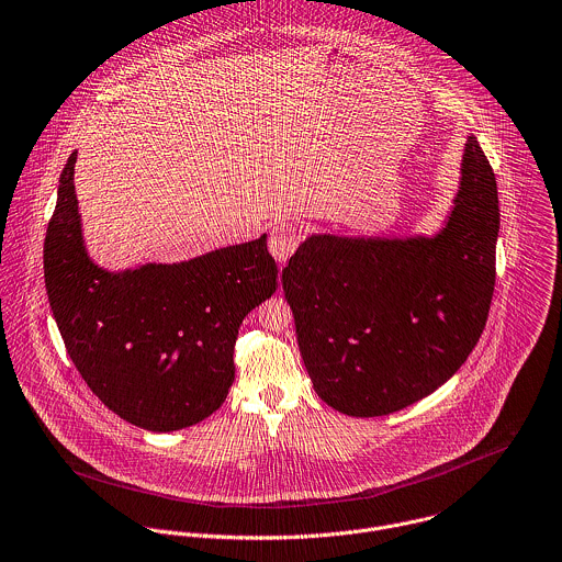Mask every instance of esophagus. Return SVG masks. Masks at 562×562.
I'll return each instance as SVG.
<instances>
[{"label":"esophagus","instance_id":"34e87169","mask_svg":"<svg viewBox=\"0 0 562 562\" xmlns=\"http://www.w3.org/2000/svg\"><path fill=\"white\" fill-rule=\"evenodd\" d=\"M300 245V232L295 223H280L271 229L269 251L278 262H286Z\"/></svg>","mask_w":562,"mask_h":562}]
</instances>
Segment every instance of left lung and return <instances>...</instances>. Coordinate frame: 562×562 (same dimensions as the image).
<instances>
[{
	"label": "left lung",
	"mask_w": 562,
	"mask_h": 562,
	"mask_svg": "<svg viewBox=\"0 0 562 562\" xmlns=\"http://www.w3.org/2000/svg\"><path fill=\"white\" fill-rule=\"evenodd\" d=\"M497 236V181L475 135L436 234H311L282 269V289L317 396L374 418L445 385L486 326Z\"/></svg>",
	"instance_id": "8db88e82"
}]
</instances>
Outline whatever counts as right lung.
<instances>
[{
    "instance_id": "right-lung-1",
    "label": "right lung",
    "mask_w": 562,
    "mask_h": 562,
    "mask_svg": "<svg viewBox=\"0 0 562 562\" xmlns=\"http://www.w3.org/2000/svg\"><path fill=\"white\" fill-rule=\"evenodd\" d=\"M76 150L43 245L45 289L67 355L122 420L155 434L212 416L234 383V344L247 313L278 289L267 234L183 262L109 271L82 238Z\"/></svg>"
}]
</instances>
